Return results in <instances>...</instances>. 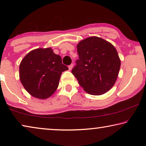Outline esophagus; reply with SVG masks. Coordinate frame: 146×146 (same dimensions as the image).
Instances as JSON below:
<instances>
[{"instance_id": "1", "label": "esophagus", "mask_w": 146, "mask_h": 146, "mask_svg": "<svg viewBox=\"0 0 146 146\" xmlns=\"http://www.w3.org/2000/svg\"><path fill=\"white\" fill-rule=\"evenodd\" d=\"M73 64H71V65H70L68 66V68H69V70H72V68H73Z\"/></svg>"}]
</instances>
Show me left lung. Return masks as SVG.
<instances>
[{"label":"left lung","mask_w":146,"mask_h":146,"mask_svg":"<svg viewBox=\"0 0 146 146\" xmlns=\"http://www.w3.org/2000/svg\"><path fill=\"white\" fill-rule=\"evenodd\" d=\"M79 59L73 75L88 93L100 95L114 86L119 73L120 60L111 44L97 36H91L77 45Z\"/></svg>","instance_id":"8db88e82"}]
</instances>
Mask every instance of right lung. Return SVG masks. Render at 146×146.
Here are the masks:
<instances>
[{
  "label": "right lung",
  "mask_w": 146,
  "mask_h": 146,
  "mask_svg": "<svg viewBox=\"0 0 146 146\" xmlns=\"http://www.w3.org/2000/svg\"><path fill=\"white\" fill-rule=\"evenodd\" d=\"M68 68L52 49L38 48L24 56L19 67L22 84L33 97L46 99L57 89L62 73Z\"/></svg>",
  "instance_id": "1"
}]
</instances>
